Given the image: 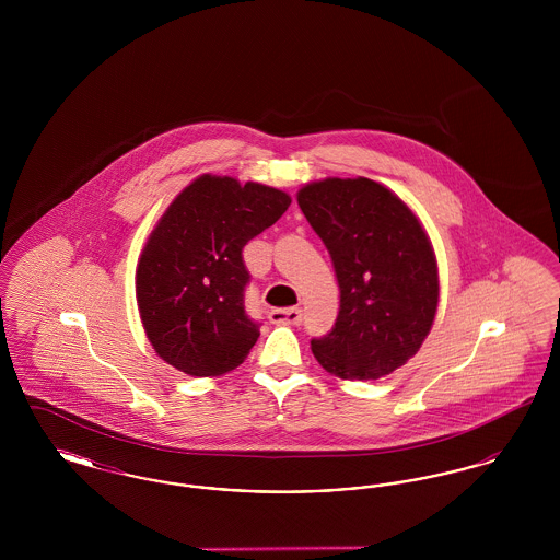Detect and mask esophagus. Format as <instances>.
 Instances as JSON below:
<instances>
[{
    "label": "esophagus",
    "instance_id": "esophagus-1",
    "mask_svg": "<svg viewBox=\"0 0 560 560\" xmlns=\"http://www.w3.org/2000/svg\"><path fill=\"white\" fill-rule=\"evenodd\" d=\"M268 319L272 323H290V325H300L302 320V311L298 306H290V308H275L268 313Z\"/></svg>",
    "mask_w": 560,
    "mask_h": 560
}]
</instances>
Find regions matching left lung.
Returning a JSON list of instances; mask_svg holds the SVG:
<instances>
[{
	"label": "left lung",
	"mask_w": 560,
	"mask_h": 560,
	"mask_svg": "<svg viewBox=\"0 0 560 560\" xmlns=\"http://www.w3.org/2000/svg\"><path fill=\"white\" fill-rule=\"evenodd\" d=\"M340 285L331 331L311 340L320 365L345 380H377L424 342L439 302L424 229L395 192L370 178H327L298 192Z\"/></svg>",
	"instance_id": "left-lung-1"
}]
</instances>
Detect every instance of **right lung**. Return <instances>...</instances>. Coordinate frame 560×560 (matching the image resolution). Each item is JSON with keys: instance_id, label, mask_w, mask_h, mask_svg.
<instances>
[{"instance_id": "1", "label": "right lung", "mask_w": 560, "mask_h": 560, "mask_svg": "<svg viewBox=\"0 0 560 560\" xmlns=\"http://www.w3.org/2000/svg\"><path fill=\"white\" fill-rule=\"evenodd\" d=\"M290 203L283 190L210 174L172 201L136 270L140 319L165 363L197 377L243 363L260 336L245 311L243 247Z\"/></svg>"}]
</instances>
